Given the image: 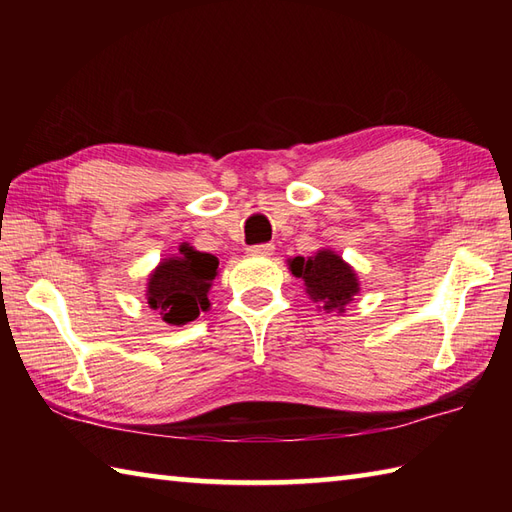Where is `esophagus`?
Segmentation results:
<instances>
[{"mask_svg": "<svg viewBox=\"0 0 512 512\" xmlns=\"http://www.w3.org/2000/svg\"><path fill=\"white\" fill-rule=\"evenodd\" d=\"M273 250H275L273 244H257V246H248L246 253L253 257H270L273 255Z\"/></svg>", "mask_w": 512, "mask_h": 512, "instance_id": "esophagus-1", "label": "esophagus"}]
</instances>
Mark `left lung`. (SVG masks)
<instances>
[{"mask_svg": "<svg viewBox=\"0 0 512 512\" xmlns=\"http://www.w3.org/2000/svg\"><path fill=\"white\" fill-rule=\"evenodd\" d=\"M292 275L303 279L306 292L314 303L328 312H345V306L358 295V277L350 264L334 250H317L312 257L290 259Z\"/></svg>", "mask_w": 512, "mask_h": 512, "instance_id": "obj_1", "label": "left lung"}]
</instances>
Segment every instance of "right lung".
<instances>
[{
    "mask_svg": "<svg viewBox=\"0 0 512 512\" xmlns=\"http://www.w3.org/2000/svg\"><path fill=\"white\" fill-rule=\"evenodd\" d=\"M217 257L189 244L162 259L147 281V303L169 325H184L211 308L209 290L217 277Z\"/></svg>",
    "mask_w": 512,
    "mask_h": 512,
    "instance_id": "right-lung-1",
    "label": "right lung"
}]
</instances>
